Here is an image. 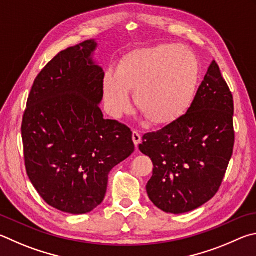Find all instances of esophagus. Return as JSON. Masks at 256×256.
Listing matches in <instances>:
<instances>
[{"label":"esophagus","mask_w":256,"mask_h":256,"mask_svg":"<svg viewBox=\"0 0 256 256\" xmlns=\"http://www.w3.org/2000/svg\"><path fill=\"white\" fill-rule=\"evenodd\" d=\"M132 140H134V144H135V146L138 147V145H140L142 142V136H140V132H137V130L132 132Z\"/></svg>","instance_id":"obj_1"}]
</instances>
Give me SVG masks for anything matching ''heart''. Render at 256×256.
I'll return each instance as SVG.
<instances>
[{
    "label": "heart",
    "instance_id": "1",
    "mask_svg": "<svg viewBox=\"0 0 256 256\" xmlns=\"http://www.w3.org/2000/svg\"><path fill=\"white\" fill-rule=\"evenodd\" d=\"M199 62L186 47L160 44L132 52L116 66V73L103 76V96L109 114H122L129 109L128 92L146 120L168 124L176 120L194 98Z\"/></svg>",
    "mask_w": 256,
    "mask_h": 256
}]
</instances>
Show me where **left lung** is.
I'll list each match as a JSON object with an SVG mask.
<instances>
[{
	"instance_id": "8db88e82",
	"label": "left lung",
	"mask_w": 256,
	"mask_h": 256,
	"mask_svg": "<svg viewBox=\"0 0 256 256\" xmlns=\"http://www.w3.org/2000/svg\"><path fill=\"white\" fill-rule=\"evenodd\" d=\"M232 116V94L214 60L186 114L142 136L140 150L154 165L146 190L156 207L184 214L217 194L234 150Z\"/></svg>"
}]
</instances>
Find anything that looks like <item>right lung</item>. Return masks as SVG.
<instances>
[{
  "label": "right lung",
  "instance_id": "1",
  "mask_svg": "<svg viewBox=\"0 0 256 256\" xmlns=\"http://www.w3.org/2000/svg\"><path fill=\"white\" fill-rule=\"evenodd\" d=\"M94 40L70 47L36 78L22 119L26 174L60 212L86 214L104 199L108 176L135 150L130 128L103 118L104 72Z\"/></svg>",
  "mask_w": 256,
  "mask_h": 256
}]
</instances>
